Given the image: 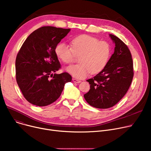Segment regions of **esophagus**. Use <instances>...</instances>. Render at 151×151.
Instances as JSON below:
<instances>
[{"label":"esophagus","mask_w":151,"mask_h":151,"mask_svg":"<svg viewBox=\"0 0 151 151\" xmlns=\"http://www.w3.org/2000/svg\"><path fill=\"white\" fill-rule=\"evenodd\" d=\"M72 80L75 83H80L81 82L80 80H77V79H75V78H73Z\"/></svg>","instance_id":"obj_1"}]
</instances>
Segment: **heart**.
<instances>
[{
	"label": "heart",
	"instance_id": "b5f03b06",
	"mask_svg": "<svg viewBox=\"0 0 151 151\" xmlns=\"http://www.w3.org/2000/svg\"><path fill=\"white\" fill-rule=\"evenodd\" d=\"M58 58L65 63H72L75 55H80V63L70 65L66 68L68 73L77 79H82L92 74L100 73L106 66L111 57V50L105 41H99L92 36L83 34L71 40V47L67 45L59 43L55 49Z\"/></svg>",
	"mask_w": 151,
	"mask_h": 151
}]
</instances>
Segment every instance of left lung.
I'll use <instances>...</instances> for the list:
<instances>
[{
	"label": "left lung",
	"mask_w": 151,
	"mask_h": 151,
	"mask_svg": "<svg viewBox=\"0 0 151 151\" xmlns=\"http://www.w3.org/2000/svg\"><path fill=\"white\" fill-rule=\"evenodd\" d=\"M115 44L114 51L105 68L87 81L89 91L84 95L88 104L96 108L114 106L126 94L133 77V60L129 49L121 39L109 34Z\"/></svg>",
	"instance_id": "8db88e82"
}]
</instances>
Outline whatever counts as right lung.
Returning <instances> with one entry per match:
<instances>
[{"mask_svg":"<svg viewBox=\"0 0 151 151\" xmlns=\"http://www.w3.org/2000/svg\"><path fill=\"white\" fill-rule=\"evenodd\" d=\"M70 31V29L42 27L30 34L18 52L16 78L24 97L32 105L51 104L60 96L65 84L71 81L67 72L55 73L60 68L55 47Z\"/></svg>","mask_w":151,"mask_h":151,"instance_id":"obj_1","label":"right lung"}]
</instances>
